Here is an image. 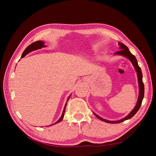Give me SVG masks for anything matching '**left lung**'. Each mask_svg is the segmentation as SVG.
Listing matches in <instances>:
<instances>
[{"label":"left lung","instance_id":"1","mask_svg":"<svg viewBox=\"0 0 156 156\" xmlns=\"http://www.w3.org/2000/svg\"><path fill=\"white\" fill-rule=\"evenodd\" d=\"M119 47H120V49H121V50L116 51L115 54V55H122L125 56V57L128 58L132 63L133 65L134 66L136 72H137V75L138 77V83H139V97H138V100H137V104L136 105V106L134 107V108L132 110V111H131V112L129 114L127 115L126 117L124 118L123 119L119 120V121H108L106 119H104L102 118H101L100 116H99L98 115H97L96 114H95L94 112V115L98 118L100 119L101 121H103L106 122L108 123H119L121 122L122 121H124L127 119H131L132 117H133L136 113L138 111V110L139 109L141 104H142V101L144 98V83L143 81V74H142V72H141L140 68L139 66L138 63H137V61L136 58L135 57V56L133 55L130 51L129 50V48H127L125 45H124L122 43H119Z\"/></svg>","mask_w":156,"mask_h":156}]
</instances>
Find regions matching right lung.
I'll return each mask as SVG.
<instances>
[{"mask_svg":"<svg viewBox=\"0 0 156 156\" xmlns=\"http://www.w3.org/2000/svg\"><path fill=\"white\" fill-rule=\"evenodd\" d=\"M46 47V45H45V44H44V42L43 41H35V42H34V43L31 44L30 45L28 46L25 48V50H24V51L23 52V53L22 55L21 58L25 57V56L28 53H29L31 51H33L38 50V49H40V48H43V47ZM69 98H70V95L68 98V100H67V101H66V104L65 105V107H64V109H63V113H62V116L60 117V118L57 121H56L55 123H54L53 124H55L56 123L60 122L63 119V118L64 117V115H65V109H66V105H67V102H68V100L69 99ZM52 125L53 124H51L50 126H52Z\"/></svg>","mask_w":156,"mask_h":156,"instance_id":"right-lung-1","label":"right lung"}]
</instances>
